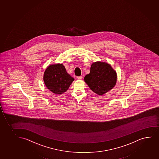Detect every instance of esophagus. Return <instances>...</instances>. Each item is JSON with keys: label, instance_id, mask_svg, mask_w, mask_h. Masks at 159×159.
Masks as SVG:
<instances>
[{"label": "esophagus", "instance_id": "34e87169", "mask_svg": "<svg viewBox=\"0 0 159 159\" xmlns=\"http://www.w3.org/2000/svg\"><path fill=\"white\" fill-rule=\"evenodd\" d=\"M77 80H81L82 79V76H78L77 77Z\"/></svg>", "mask_w": 159, "mask_h": 159}]
</instances>
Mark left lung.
Wrapping results in <instances>:
<instances>
[{"mask_svg": "<svg viewBox=\"0 0 159 159\" xmlns=\"http://www.w3.org/2000/svg\"><path fill=\"white\" fill-rule=\"evenodd\" d=\"M117 75L110 64L97 61L92 63L89 74L84 77V81L92 91L103 95L112 89L116 84Z\"/></svg>", "mask_w": 159, "mask_h": 159, "instance_id": "1", "label": "left lung"}]
</instances>
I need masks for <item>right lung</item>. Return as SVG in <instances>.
<instances>
[{"label": "right lung", "mask_w": 159, "mask_h": 159, "mask_svg": "<svg viewBox=\"0 0 159 159\" xmlns=\"http://www.w3.org/2000/svg\"><path fill=\"white\" fill-rule=\"evenodd\" d=\"M74 80L62 64L50 65L44 73V83L48 89L56 94L65 92Z\"/></svg>", "instance_id": "1"}]
</instances>
